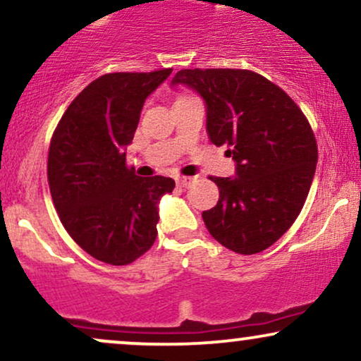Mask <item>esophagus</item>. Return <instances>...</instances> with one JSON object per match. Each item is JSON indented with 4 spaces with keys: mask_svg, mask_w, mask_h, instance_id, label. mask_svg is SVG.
Segmentation results:
<instances>
[{
    "mask_svg": "<svg viewBox=\"0 0 361 361\" xmlns=\"http://www.w3.org/2000/svg\"><path fill=\"white\" fill-rule=\"evenodd\" d=\"M192 181H193L192 176H180V178H176V185L181 186V188H186V186L192 183Z\"/></svg>",
    "mask_w": 361,
    "mask_h": 361,
    "instance_id": "1",
    "label": "esophagus"
}]
</instances>
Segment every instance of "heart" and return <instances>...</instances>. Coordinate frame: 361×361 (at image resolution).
Here are the masks:
<instances>
[{
  "label": "heart",
  "instance_id": "obj_1",
  "mask_svg": "<svg viewBox=\"0 0 361 361\" xmlns=\"http://www.w3.org/2000/svg\"><path fill=\"white\" fill-rule=\"evenodd\" d=\"M188 97H192V95H188V94H183V95H180V97L176 99V101H183V99H188ZM175 101V102H176Z\"/></svg>",
  "mask_w": 361,
  "mask_h": 361
}]
</instances>
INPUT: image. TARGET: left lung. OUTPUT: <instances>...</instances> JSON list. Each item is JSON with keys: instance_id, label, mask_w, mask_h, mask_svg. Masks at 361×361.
I'll return each mask as SVG.
<instances>
[{"instance_id": "obj_1", "label": "left lung", "mask_w": 361, "mask_h": 361, "mask_svg": "<svg viewBox=\"0 0 361 361\" xmlns=\"http://www.w3.org/2000/svg\"><path fill=\"white\" fill-rule=\"evenodd\" d=\"M185 84L207 102V131L227 146L237 178L208 176L219 203L203 212L210 235L237 254L266 250L289 230L310 193L318 145L305 112L281 87L242 68H183Z\"/></svg>"}]
</instances>
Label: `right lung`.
Instances as JSON below:
<instances>
[{
  "label": "right lung",
  "instance_id": "1",
  "mask_svg": "<svg viewBox=\"0 0 361 361\" xmlns=\"http://www.w3.org/2000/svg\"><path fill=\"white\" fill-rule=\"evenodd\" d=\"M173 68L114 72L90 82L56 124L47 178L65 230L87 254L128 266L154 244L158 202L175 181L142 178L126 164L146 97Z\"/></svg>",
  "mask_w": 361,
  "mask_h": 361
}]
</instances>
